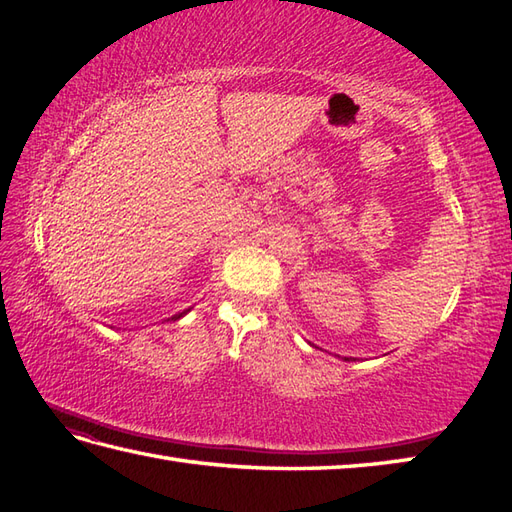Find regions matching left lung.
Masks as SVG:
<instances>
[{
	"mask_svg": "<svg viewBox=\"0 0 512 512\" xmlns=\"http://www.w3.org/2000/svg\"><path fill=\"white\" fill-rule=\"evenodd\" d=\"M343 361H350V358H343Z\"/></svg>",
	"mask_w": 512,
	"mask_h": 512,
	"instance_id": "1",
	"label": "left lung"
}]
</instances>
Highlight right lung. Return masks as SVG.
Returning <instances> with one entry per match:
<instances>
[{
    "mask_svg": "<svg viewBox=\"0 0 512 512\" xmlns=\"http://www.w3.org/2000/svg\"><path fill=\"white\" fill-rule=\"evenodd\" d=\"M191 310V308H189ZM189 310H184V312H178V314H173V317H171V321H178V319H182L184 317V314H187Z\"/></svg>",
    "mask_w": 512,
    "mask_h": 512,
    "instance_id": "right-lung-1",
    "label": "right lung"
}]
</instances>
